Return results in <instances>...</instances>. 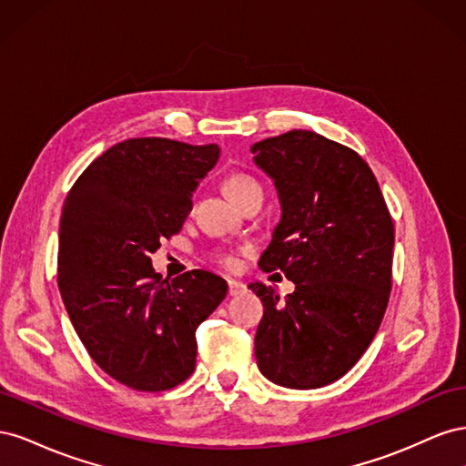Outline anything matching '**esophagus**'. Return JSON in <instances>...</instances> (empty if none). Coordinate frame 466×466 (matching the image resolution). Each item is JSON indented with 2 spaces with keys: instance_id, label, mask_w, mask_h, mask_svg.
Instances as JSON below:
<instances>
[{
  "instance_id": "34e87169",
  "label": "esophagus",
  "mask_w": 466,
  "mask_h": 466,
  "mask_svg": "<svg viewBox=\"0 0 466 466\" xmlns=\"http://www.w3.org/2000/svg\"><path fill=\"white\" fill-rule=\"evenodd\" d=\"M228 286H229V295H233V298H235V295H241L247 289V286L241 284V281H237V279H229Z\"/></svg>"
}]
</instances>
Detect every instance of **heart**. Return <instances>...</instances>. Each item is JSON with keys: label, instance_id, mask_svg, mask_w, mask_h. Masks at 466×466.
Returning a JSON list of instances; mask_svg holds the SVG:
<instances>
[{"label": "heart", "instance_id": "obj_1", "mask_svg": "<svg viewBox=\"0 0 466 466\" xmlns=\"http://www.w3.org/2000/svg\"><path fill=\"white\" fill-rule=\"evenodd\" d=\"M225 188H228L229 196H231L235 202H241L247 194L255 192V190H260L258 182L255 178L247 177V175H231L228 180H225ZM216 257L225 266H233L235 264V258L231 255H228V252H218Z\"/></svg>", "mask_w": 466, "mask_h": 466}]
</instances>
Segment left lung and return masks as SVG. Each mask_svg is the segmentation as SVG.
Instances as JSON below:
<instances>
[{"label": "left lung", "instance_id": "8db88e82", "mask_svg": "<svg viewBox=\"0 0 466 466\" xmlns=\"http://www.w3.org/2000/svg\"><path fill=\"white\" fill-rule=\"evenodd\" d=\"M250 151L281 204L258 266L295 284L286 301L260 281L248 286L264 305L258 370L281 387L319 389L354 368L379 330L392 284L394 225L354 149L291 130Z\"/></svg>", "mask_w": 466, "mask_h": 466}]
</instances>
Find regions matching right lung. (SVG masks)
<instances>
[{
    "mask_svg": "<svg viewBox=\"0 0 466 466\" xmlns=\"http://www.w3.org/2000/svg\"><path fill=\"white\" fill-rule=\"evenodd\" d=\"M216 144L134 137L106 149L69 190L60 219L58 286L93 361L134 390L159 392L196 365V329L228 281L192 270L161 279L151 252L182 229Z\"/></svg>",
    "mask_w": 466,
    "mask_h": 466,
    "instance_id": "1",
    "label": "right lung"
}]
</instances>
